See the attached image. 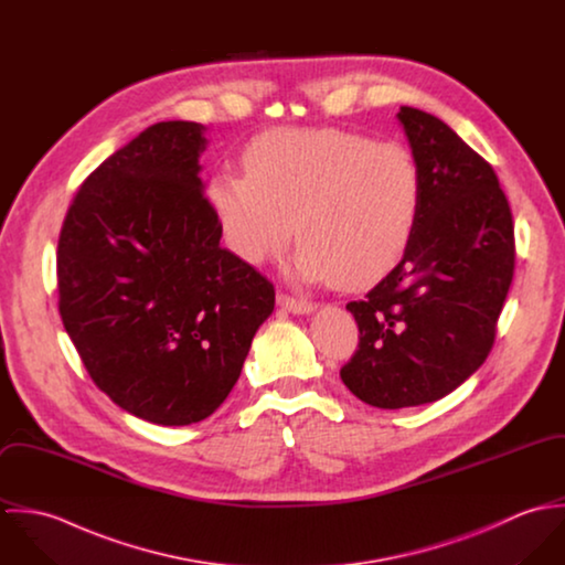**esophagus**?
Listing matches in <instances>:
<instances>
[{"label": "esophagus", "mask_w": 565, "mask_h": 565, "mask_svg": "<svg viewBox=\"0 0 565 565\" xmlns=\"http://www.w3.org/2000/svg\"><path fill=\"white\" fill-rule=\"evenodd\" d=\"M278 305L285 309V311H291V313H311L313 311V302L305 300V298H294L289 294H278Z\"/></svg>", "instance_id": "esophagus-1"}]
</instances>
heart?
I'll return each instance as SVG.
<instances>
[{
    "label": "heart",
    "mask_w": 565,
    "mask_h": 565,
    "mask_svg": "<svg viewBox=\"0 0 565 565\" xmlns=\"http://www.w3.org/2000/svg\"><path fill=\"white\" fill-rule=\"evenodd\" d=\"M245 173L220 169L206 200L222 243L247 265L296 237L300 276L343 289L387 276L413 239L422 171L394 141L339 128H274L243 150Z\"/></svg>",
    "instance_id": "b5f03b06"
}]
</instances>
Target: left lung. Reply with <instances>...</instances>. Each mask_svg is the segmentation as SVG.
Instances as JSON below:
<instances>
[{
	"mask_svg": "<svg viewBox=\"0 0 565 565\" xmlns=\"http://www.w3.org/2000/svg\"><path fill=\"white\" fill-rule=\"evenodd\" d=\"M422 171V211L403 260L345 309L359 348L341 381L363 403H435L468 381L491 352L513 280V217L491 164L450 126L401 106Z\"/></svg>",
	"mask_w": 565,
	"mask_h": 565,
	"instance_id": "1",
	"label": "left lung"
}]
</instances>
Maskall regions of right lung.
Returning <instances> with one entry per match:
<instances>
[{"instance_id":"right-lung-1","label":"right lung","mask_w":565,"mask_h":565,"mask_svg":"<svg viewBox=\"0 0 565 565\" xmlns=\"http://www.w3.org/2000/svg\"><path fill=\"white\" fill-rule=\"evenodd\" d=\"M204 126L161 121L82 182L58 237V311L93 383L124 411L186 426L226 401L274 285L220 245Z\"/></svg>"}]
</instances>
